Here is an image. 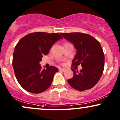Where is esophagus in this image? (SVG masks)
Segmentation results:
<instances>
[{"instance_id":"1","label":"esophagus","mask_w":120,"mask_h":120,"mask_svg":"<svg viewBox=\"0 0 120 120\" xmlns=\"http://www.w3.org/2000/svg\"><path fill=\"white\" fill-rule=\"evenodd\" d=\"M59 70H60V71H63V72H64V71H66V69L65 68H60Z\"/></svg>"}]
</instances>
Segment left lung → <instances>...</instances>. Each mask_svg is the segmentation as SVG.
Returning <instances> with one entry per match:
<instances>
[{"mask_svg": "<svg viewBox=\"0 0 120 120\" xmlns=\"http://www.w3.org/2000/svg\"><path fill=\"white\" fill-rule=\"evenodd\" d=\"M77 49L72 66L81 65L80 71L71 68L74 75L69 85L75 90L85 91L93 88L99 81L104 68V55L100 43L89 34L81 33H60Z\"/></svg>", "mask_w": 120, "mask_h": 120, "instance_id": "8db88e82", "label": "left lung"}]
</instances>
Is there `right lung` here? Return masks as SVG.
<instances>
[{
  "label": "right lung",
  "mask_w": 120,
  "mask_h": 120,
  "mask_svg": "<svg viewBox=\"0 0 120 120\" xmlns=\"http://www.w3.org/2000/svg\"><path fill=\"white\" fill-rule=\"evenodd\" d=\"M62 38L57 33L35 32L25 35L16 45L12 65L18 82L26 91L38 94L50 87L59 69L53 66L42 69L39 62L52 45Z\"/></svg>",
  "instance_id": "add662e5"
}]
</instances>
